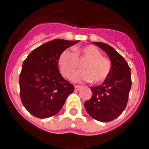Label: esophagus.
Returning <instances> with one entry per match:
<instances>
[{
	"instance_id": "esophagus-1",
	"label": "esophagus",
	"mask_w": 149,
	"mask_h": 149,
	"mask_svg": "<svg viewBox=\"0 0 149 149\" xmlns=\"http://www.w3.org/2000/svg\"><path fill=\"white\" fill-rule=\"evenodd\" d=\"M81 86H78V85H75V86H74V90L78 91V90H80V89H81Z\"/></svg>"
}]
</instances>
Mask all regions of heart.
Returning <instances> with one entry per match:
<instances>
[{"label":"heart","instance_id":"obj_1","mask_svg":"<svg viewBox=\"0 0 149 149\" xmlns=\"http://www.w3.org/2000/svg\"><path fill=\"white\" fill-rule=\"evenodd\" d=\"M84 62V71L74 74L71 77L73 81L82 82L93 81L101 84L107 79L111 72V62L108 58L101 56V51L95 46L89 45L74 49V53L65 49L60 54L59 66L62 74L68 77L79 68V61Z\"/></svg>","mask_w":149,"mask_h":149}]
</instances>
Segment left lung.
Segmentation results:
<instances>
[{
	"label": "left lung",
	"mask_w": 149,
	"mask_h": 149,
	"mask_svg": "<svg viewBox=\"0 0 149 149\" xmlns=\"http://www.w3.org/2000/svg\"><path fill=\"white\" fill-rule=\"evenodd\" d=\"M93 43L108 55L112 68L110 75L101 85L91 86L93 96L84 103L92 118L107 122L116 119L125 110L131 87V68L123 56L106 43Z\"/></svg>",
	"instance_id": "obj_1"
}]
</instances>
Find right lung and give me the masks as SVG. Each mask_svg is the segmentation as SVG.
<instances>
[{
  "label": "right lung",
  "mask_w": 149,
  "mask_h": 149,
  "mask_svg": "<svg viewBox=\"0 0 149 149\" xmlns=\"http://www.w3.org/2000/svg\"><path fill=\"white\" fill-rule=\"evenodd\" d=\"M78 42L54 39L34 49L24 60L19 77L20 97L30 114L39 119L53 116L74 92L73 84L60 74L58 60L64 50Z\"/></svg>",
  "instance_id": "1"
}]
</instances>
